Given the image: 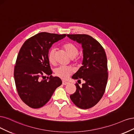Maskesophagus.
Masks as SVG:
<instances>
[{
    "label": "esophagus",
    "instance_id": "34e87169",
    "mask_svg": "<svg viewBox=\"0 0 134 134\" xmlns=\"http://www.w3.org/2000/svg\"><path fill=\"white\" fill-rule=\"evenodd\" d=\"M68 83H69L68 82L65 81H64V80L62 81V84H63V85H67L68 84Z\"/></svg>",
    "mask_w": 134,
    "mask_h": 134
}]
</instances>
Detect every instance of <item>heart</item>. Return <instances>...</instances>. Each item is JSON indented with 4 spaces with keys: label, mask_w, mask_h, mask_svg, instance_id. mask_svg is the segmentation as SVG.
Listing matches in <instances>:
<instances>
[{
    "label": "heart",
    "mask_w": 134,
    "mask_h": 134,
    "mask_svg": "<svg viewBox=\"0 0 134 134\" xmlns=\"http://www.w3.org/2000/svg\"><path fill=\"white\" fill-rule=\"evenodd\" d=\"M62 48L65 50L69 57L72 59L73 62L77 63L80 61L81 57L78 55L79 49L75 44L71 42H67L62 45ZM48 58L51 64H55V50L54 49H52L49 52ZM73 72V70L70 67H59L55 70V75L59 78L64 80L67 79Z\"/></svg>",
    "instance_id": "heart-1"
}]
</instances>
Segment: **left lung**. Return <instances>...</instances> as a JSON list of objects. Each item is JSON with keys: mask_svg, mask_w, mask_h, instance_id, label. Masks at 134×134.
<instances>
[{"mask_svg": "<svg viewBox=\"0 0 134 134\" xmlns=\"http://www.w3.org/2000/svg\"><path fill=\"white\" fill-rule=\"evenodd\" d=\"M71 40L81 44L83 49L82 66L72 78L85 83H76V92L70 95L74 104L82 109L94 106L105 91L108 79L107 60L105 51L95 39L87 34H67Z\"/></svg>", "mask_w": 134, "mask_h": 134, "instance_id": "1", "label": "left lung"}]
</instances>
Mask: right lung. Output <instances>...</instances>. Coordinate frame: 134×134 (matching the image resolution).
<instances>
[{"label": "right lung", "mask_w": 134, "mask_h": 134, "mask_svg": "<svg viewBox=\"0 0 134 134\" xmlns=\"http://www.w3.org/2000/svg\"><path fill=\"white\" fill-rule=\"evenodd\" d=\"M66 36V34L41 32L28 39L21 46L17 56L14 77L20 98L30 107L38 109L43 106L55 89L62 85L59 77L51 75L52 71L48 55L54 43ZM44 74L49 76L47 79H44Z\"/></svg>", "instance_id": "add662e5"}]
</instances>
